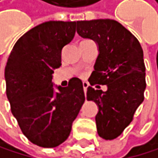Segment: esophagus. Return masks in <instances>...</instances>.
I'll return each instance as SVG.
<instances>
[{
	"mask_svg": "<svg viewBox=\"0 0 158 158\" xmlns=\"http://www.w3.org/2000/svg\"><path fill=\"white\" fill-rule=\"evenodd\" d=\"M88 87H89V84L88 83H87V82H83V88H84L85 94H86V92H87V89H88Z\"/></svg>",
	"mask_w": 158,
	"mask_h": 158,
	"instance_id": "34e87169",
	"label": "esophagus"
}]
</instances>
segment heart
Instances as JSON below:
<instances>
[{
    "label": "heart",
    "mask_w": 158,
    "mask_h": 158,
    "mask_svg": "<svg viewBox=\"0 0 158 158\" xmlns=\"http://www.w3.org/2000/svg\"><path fill=\"white\" fill-rule=\"evenodd\" d=\"M87 41H88V40H87Z\"/></svg>",
    "instance_id": "1"
}]
</instances>
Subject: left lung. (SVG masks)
I'll return each mask as SVG.
<instances>
[{
  "label": "left lung",
  "instance_id": "1",
  "mask_svg": "<svg viewBox=\"0 0 158 158\" xmlns=\"http://www.w3.org/2000/svg\"><path fill=\"white\" fill-rule=\"evenodd\" d=\"M77 33L98 45L100 53L89 82L91 86L106 85L107 91L89 87L87 100L98 106L96 115L98 136L113 140L133 121L137 108L145 98L143 49L129 30L112 19L77 21Z\"/></svg>",
  "mask_w": 158,
  "mask_h": 158
}]
</instances>
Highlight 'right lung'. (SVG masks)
I'll list each match as a JSON object with an SVG mask.
<instances>
[{"label":"right lung","mask_w":158,"mask_h":158,"mask_svg":"<svg viewBox=\"0 0 158 158\" xmlns=\"http://www.w3.org/2000/svg\"><path fill=\"white\" fill-rule=\"evenodd\" d=\"M75 21H48L17 40L5 68L10 110L27 139L42 148L65 141L85 102L83 83L69 80L53 89L52 74L61 65L62 48L72 41Z\"/></svg>","instance_id":"obj_1"}]
</instances>
